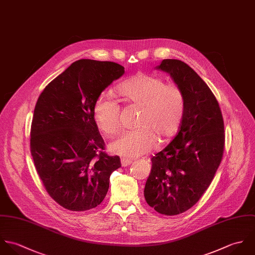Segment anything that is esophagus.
<instances>
[{
	"label": "esophagus",
	"instance_id": "1",
	"mask_svg": "<svg viewBox=\"0 0 255 255\" xmlns=\"http://www.w3.org/2000/svg\"><path fill=\"white\" fill-rule=\"evenodd\" d=\"M132 163V160L131 159H128V158H121V164L122 166H128Z\"/></svg>",
	"mask_w": 255,
	"mask_h": 255
}]
</instances>
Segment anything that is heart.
<instances>
[{"instance_id": "obj_1", "label": "heart", "mask_w": 255, "mask_h": 255, "mask_svg": "<svg viewBox=\"0 0 255 255\" xmlns=\"http://www.w3.org/2000/svg\"><path fill=\"white\" fill-rule=\"evenodd\" d=\"M121 101L142 108L136 130L123 133L109 145V150L126 157L150 153L157 140L164 143L177 132L185 112L182 91L172 84L147 74H138L124 81L117 88ZM120 108L117 102L102 94L94 104V117L99 129L106 136H113L120 129Z\"/></svg>"}]
</instances>
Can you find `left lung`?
<instances>
[{
	"label": "left lung",
	"instance_id": "1",
	"mask_svg": "<svg viewBox=\"0 0 255 255\" xmlns=\"http://www.w3.org/2000/svg\"><path fill=\"white\" fill-rule=\"evenodd\" d=\"M155 69L182 91L185 112L176 136L152 157L144 195L157 213L174 216L194 206L210 186L224 153V120L215 96L187 64L164 59Z\"/></svg>",
	"mask_w": 255,
	"mask_h": 255
}]
</instances>
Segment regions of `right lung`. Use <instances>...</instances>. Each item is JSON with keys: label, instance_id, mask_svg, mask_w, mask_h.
<instances>
[{"label": "right lung", "instance_id": "obj_1", "mask_svg": "<svg viewBox=\"0 0 255 255\" xmlns=\"http://www.w3.org/2000/svg\"><path fill=\"white\" fill-rule=\"evenodd\" d=\"M124 73V67L114 62L81 59L49 83L37 100L30 152L46 191L67 210L99 206L110 174L121 166L118 155L103 152L94 104Z\"/></svg>", "mask_w": 255, "mask_h": 255}]
</instances>
